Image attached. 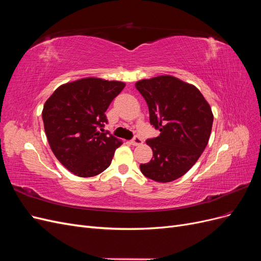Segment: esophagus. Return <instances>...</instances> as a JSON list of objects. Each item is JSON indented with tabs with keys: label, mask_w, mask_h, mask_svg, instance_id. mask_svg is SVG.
Returning a JSON list of instances; mask_svg holds the SVG:
<instances>
[{
	"label": "esophagus",
	"mask_w": 261,
	"mask_h": 261,
	"mask_svg": "<svg viewBox=\"0 0 261 261\" xmlns=\"http://www.w3.org/2000/svg\"><path fill=\"white\" fill-rule=\"evenodd\" d=\"M130 144H132L133 146H140L141 144H143V139H141V138L138 137V136H136L135 138L130 140Z\"/></svg>",
	"instance_id": "34e87169"
}]
</instances>
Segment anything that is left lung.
Masks as SVG:
<instances>
[{
    "mask_svg": "<svg viewBox=\"0 0 261 261\" xmlns=\"http://www.w3.org/2000/svg\"><path fill=\"white\" fill-rule=\"evenodd\" d=\"M149 108L150 123L160 135L148 139L153 156L140 164L143 174L168 183L183 176L206 148L213 123L207 100L192 84L171 75L141 80L135 84Z\"/></svg>",
    "mask_w": 261,
    "mask_h": 261,
    "instance_id": "8db88e82",
    "label": "left lung"
}]
</instances>
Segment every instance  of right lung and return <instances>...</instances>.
I'll list each match as a JSON object with an SVG mask.
<instances>
[{"label": "right lung", "mask_w": 261, "mask_h": 261, "mask_svg": "<svg viewBox=\"0 0 261 261\" xmlns=\"http://www.w3.org/2000/svg\"><path fill=\"white\" fill-rule=\"evenodd\" d=\"M125 84L86 77L61 85L42 110L50 148L64 167L80 177L100 174L123 143L108 135L106 111Z\"/></svg>", "instance_id": "add662e5"}]
</instances>
